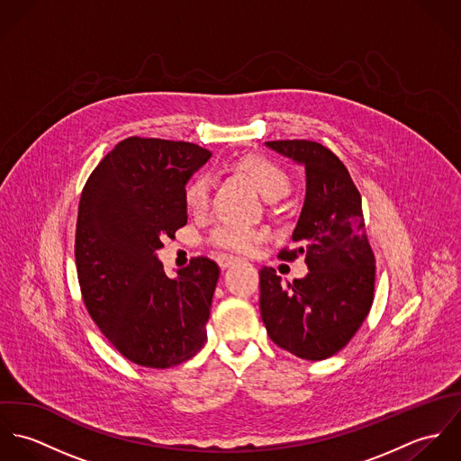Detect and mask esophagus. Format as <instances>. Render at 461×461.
I'll list each match as a JSON object with an SVG mask.
<instances>
[{
  "label": "esophagus",
  "instance_id": "esophagus-1",
  "mask_svg": "<svg viewBox=\"0 0 461 461\" xmlns=\"http://www.w3.org/2000/svg\"><path fill=\"white\" fill-rule=\"evenodd\" d=\"M216 263H218V266H220L221 269H225V267L238 263V259H236V258H230V256H218V258H216Z\"/></svg>",
  "mask_w": 461,
  "mask_h": 461
}]
</instances>
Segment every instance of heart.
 Instances as JSON below:
<instances>
[{
	"mask_svg": "<svg viewBox=\"0 0 461 461\" xmlns=\"http://www.w3.org/2000/svg\"><path fill=\"white\" fill-rule=\"evenodd\" d=\"M238 170L243 172L254 186L259 190V194L267 200H278L285 197L291 190V177L285 172L282 165L276 161L266 158V156H243L238 161ZM209 192H211V181L207 174L194 176L185 190H183V203L190 214L200 216L209 207ZM263 232L252 227L243 225H232V223H220L212 229L209 241L230 254H252L256 247L261 243Z\"/></svg>",
	"mask_w": 461,
	"mask_h": 461,
	"instance_id": "1",
	"label": "heart"
}]
</instances>
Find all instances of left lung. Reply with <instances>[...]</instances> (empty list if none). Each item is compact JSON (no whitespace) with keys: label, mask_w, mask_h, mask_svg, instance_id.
<instances>
[{"label":"left lung","mask_w":461,"mask_h":461,"mask_svg":"<svg viewBox=\"0 0 461 461\" xmlns=\"http://www.w3.org/2000/svg\"><path fill=\"white\" fill-rule=\"evenodd\" d=\"M266 145L305 165L307 195L293 232L296 249H284L278 258L305 256L309 273L282 282L273 267H261V318L278 348L305 360H323L351 340L375 300L376 259L362 197L344 163L325 145L309 140Z\"/></svg>","instance_id":"left-lung-1"}]
</instances>
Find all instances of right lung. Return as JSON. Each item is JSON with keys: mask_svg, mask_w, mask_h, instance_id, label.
Returning a JSON list of instances; mask_svg holds the SVG:
<instances>
[{"mask_svg": "<svg viewBox=\"0 0 461 461\" xmlns=\"http://www.w3.org/2000/svg\"><path fill=\"white\" fill-rule=\"evenodd\" d=\"M209 158L190 141L131 136L101 159L81 192L74 256L83 303L132 364L174 367L207 340L218 264L194 258L168 278L156 250L186 225L183 190Z\"/></svg>", "mask_w": 461, "mask_h": 461, "instance_id": "obj_1", "label": "right lung"}]
</instances>
